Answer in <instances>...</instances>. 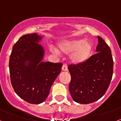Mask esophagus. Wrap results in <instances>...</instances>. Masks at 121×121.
Here are the masks:
<instances>
[{
    "instance_id": "1",
    "label": "esophagus",
    "mask_w": 121,
    "mask_h": 121,
    "mask_svg": "<svg viewBox=\"0 0 121 121\" xmlns=\"http://www.w3.org/2000/svg\"><path fill=\"white\" fill-rule=\"evenodd\" d=\"M62 70H63V71H67V65H63V66H62Z\"/></svg>"
}]
</instances>
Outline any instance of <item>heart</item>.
I'll list each match as a JSON object with an SVG mask.
<instances>
[{
	"label": "heart",
	"mask_w": 121,
	"mask_h": 121,
	"mask_svg": "<svg viewBox=\"0 0 121 121\" xmlns=\"http://www.w3.org/2000/svg\"><path fill=\"white\" fill-rule=\"evenodd\" d=\"M93 44L90 40L75 39L62 40L57 44L56 52L69 54L70 61L75 65H82L91 57L93 51Z\"/></svg>",
	"instance_id": "heart-1"
}]
</instances>
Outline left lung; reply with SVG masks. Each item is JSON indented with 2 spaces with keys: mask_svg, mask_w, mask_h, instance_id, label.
Listing matches in <instances>:
<instances>
[{
  "mask_svg": "<svg viewBox=\"0 0 121 121\" xmlns=\"http://www.w3.org/2000/svg\"><path fill=\"white\" fill-rule=\"evenodd\" d=\"M97 54L82 65L68 66L71 81L69 92L74 101L87 104L99 99L109 87L113 75V61L110 48L98 36Z\"/></svg>",
  "mask_w": 121,
  "mask_h": 121,
  "instance_id": "left-lung-1",
  "label": "left lung"
}]
</instances>
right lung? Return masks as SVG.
<instances>
[{"label":"right lung","instance_id":"obj_1","mask_svg":"<svg viewBox=\"0 0 121 121\" xmlns=\"http://www.w3.org/2000/svg\"><path fill=\"white\" fill-rule=\"evenodd\" d=\"M42 38L36 33L23 35L13 46L9 58L12 86L30 104H41L47 98L63 65L43 61L44 49L39 44Z\"/></svg>","mask_w":121,"mask_h":121}]
</instances>
